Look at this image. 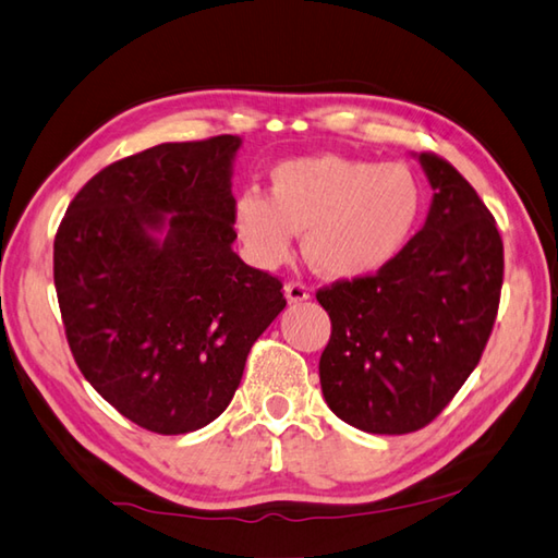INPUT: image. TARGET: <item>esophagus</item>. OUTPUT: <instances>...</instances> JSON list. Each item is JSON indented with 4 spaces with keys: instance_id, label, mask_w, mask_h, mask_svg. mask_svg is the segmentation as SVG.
<instances>
[{
    "instance_id": "esophagus-1",
    "label": "esophagus",
    "mask_w": 558,
    "mask_h": 558,
    "mask_svg": "<svg viewBox=\"0 0 558 558\" xmlns=\"http://www.w3.org/2000/svg\"><path fill=\"white\" fill-rule=\"evenodd\" d=\"M282 290H286V300L290 304H302V302L310 300V290L304 288L302 282H288V286Z\"/></svg>"
}]
</instances>
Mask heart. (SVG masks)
I'll return each mask as SVG.
<instances>
[{"instance_id": "b5f03b06", "label": "heart", "mask_w": 558, "mask_h": 558, "mask_svg": "<svg viewBox=\"0 0 558 558\" xmlns=\"http://www.w3.org/2000/svg\"><path fill=\"white\" fill-rule=\"evenodd\" d=\"M425 189L407 163L304 155L272 167L270 195L244 191L232 225L260 268L286 260L304 232V258L329 280H363L395 264L423 220Z\"/></svg>"}]
</instances>
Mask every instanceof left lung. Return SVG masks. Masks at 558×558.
Listing matches in <instances>:
<instances>
[{"mask_svg":"<svg viewBox=\"0 0 558 558\" xmlns=\"http://www.w3.org/2000/svg\"><path fill=\"white\" fill-rule=\"evenodd\" d=\"M413 157L433 189L421 232L377 276L316 292L331 316L324 399L375 435L418 430L450 403L484 353L504 286L494 215L452 163Z\"/></svg>","mask_w":558,"mask_h":558,"instance_id":"left-lung-1","label":"left lung"}]
</instances>
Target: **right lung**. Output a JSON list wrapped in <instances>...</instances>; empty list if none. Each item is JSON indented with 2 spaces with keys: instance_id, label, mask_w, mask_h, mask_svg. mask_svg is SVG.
Wrapping results in <instances>:
<instances>
[{
  "instance_id": "right-lung-1",
  "label": "right lung",
  "mask_w": 558,
  "mask_h": 558,
  "mask_svg": "<svg viewBox=\"0 0 558 558\" xmlns=\"http://www.w3.org/2000/svg\"><path fill=\"white\" fill-rule=\"evenodd\" d=\"M242 137L163 142L76 193L54 236V290L86 381L151 433L205 428L229 407L280 280L234 254Z\"/></svg>"
}]
</instances>
